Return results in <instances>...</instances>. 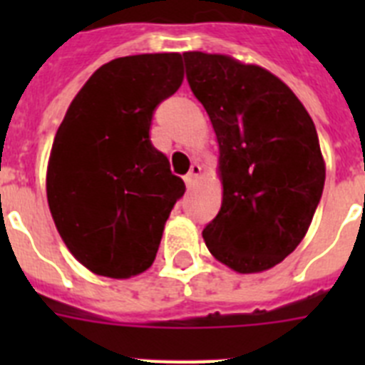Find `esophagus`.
<instances>
[{
    "label": "esophagus",
    "mask_w": 365,
    "mask_h": 365,
    "mask_svg": "<svg viewBox=\"0 0 365 365\" xmlns=\"http://www.w3.org/2000/svg\"><path fill=\"white\" fill-rule=\"evenodd\" d=\"M201 170H202V168L199 166V164H192L190 172L186 173V177H185V182H186V186H188V188H192L193 182H195V180L201 177Z\"/></svg>",
    "instance_id": "1"
}]
</instances>
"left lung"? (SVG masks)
<instances>
[{
	"label": "left lung",
	"mask_w": 365,
	"mask_h": 365,
	"mask_svg": "<svg viewBox=\"0 0 365 365\" xmlns=\"http://www.w3.org/2000/svg\"><path fill=\"white\" fill-rule=\"evenodd\" d=\"M182 58L219 144L222 202L202 230L206 247L235 272L272 269L305 237L324 192L314 122L265 67L201 51Z\"/></svg>",
	"instance_id": "obj_1"
}]
</instances>
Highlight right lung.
I'll return each instance as SVG.
<instances>
[{
  "mask_svg": "<svg viewBox=\"0 0 365 365\" xmlns=\"http://www.w3.org/2000/svg\"><path fill=\"white\" fill-rule=\"evenodd\" d=\"M182 80L179 53L111 60L83 83L54 135L49 210L69 252L93 274L128 279L155 261L185 182L151 144V117Z\"/></svg>",
  "mask_w": 365,
  "mask_h": 365,
  "instance_id": "add662e5",
  "label": "right lung"
}]
</instances>
